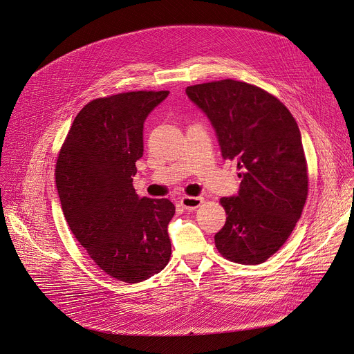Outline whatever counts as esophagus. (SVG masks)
Returning <instances> with one entry per match:
<instances>
[{"label":"esophagus","instance_id":"1","mask_svg":"<svg viewBox=\"0 0 354 354\" xmlns=\"http://www.w3.org/2000/svg\"><path fill=\"white\" fill-rule=\"evenodd\" d=\"M204 198L203 197H183L180 200V205L184 208V209H195L198 208L201 204H203Z\"/></svg>","mask_w":354,"mask_h":354}]
</instances>
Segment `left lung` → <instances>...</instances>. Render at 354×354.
Masks as SVG:
<instances>
[{"instance_id": "1", "label": "left lung", "mask_w": 354, "mask_h": 354, "mask_svg": "<svg viewBox=\"0 0 354 354\" xmlns=\"http://www.w3.org/2000/svg\"><path fill=\"white\" fill-rule=\"evenodd\" d=\"M215 129L223 159L238 163V195L221 198L226 222L215 246L230 261L260 264L288 239L308 195L299 128L267 91L236 80L185 88Z\"/></svg>"}]
</instances>
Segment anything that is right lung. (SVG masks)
I'll use <instances>...</instances> for the list:
<instances>
[{"mask_svg":"<svg viewBox=\"0 0 354 354\" xmlns=\"http://www.w3.org/2000/svg\"><path fill=\"white\" fill-rule=\"evenodd\" d=\"M169 94L131 91L88 102L57 157L56 185L73 234L102 271L129 284L160 272L171 254L174 204L140 198L132 184L143 124Z\"/></svg>","mask_w":354,"mask_h":354,"instance_id":"obj_1","label":"right lung"}]
</instances>
